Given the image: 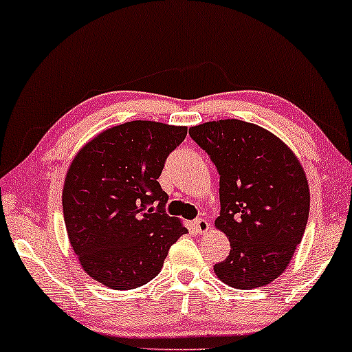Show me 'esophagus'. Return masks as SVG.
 I'll list each match as a JSON object with an SVG mask.
<instances>
[{"label": "esophagus", "mask_w": 352, "mask_h": 352, "mask_svg": "<svg viewBox=\"0 0 352 352\" xmlns=\"http://www.w3.org/2000/svg\"><path fill=\"white\" fill-rule=\"evenodd\" d=\"M195 229H197V232H199L200 235H204V234H206L208 232V230L211 229V226H210V223L206 219H204V218H199V219H195Z\"/></svg>", "instance_id": "34e87169"}]
</instances>
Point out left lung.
Returning <instances> with one entry per match:
<instances>
[{"instance_id": "1", "label": "left lung", "mask_w": 352, "mask_h": 352, "mask_svg": "<svg viewBox=\"0 0 352 352\" xmlns=\"http://www.w3.org/2000/svg\"><path fill=\"white\" fill-rule=\"evenodd\" d=\"M189 134L219 173L214 228L230 253L214 274L239 290L267 285L288 267L307 224L311 194L300 160L276 134L242 120L206 122Z\"/></svg>"}]
</instances>
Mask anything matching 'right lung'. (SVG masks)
<instances>
[{"label": "right lung", "mask_w": 352, "mask_h": 352, "mask_svg": "<svg viewBox=\"0 0 352 352\" xmlns=\"http://www.w3.org/2000/svg\"><path fill=\"white\" fill-rule=\"evenodd\" d=\"M187 126L134 120L107 128L76 152L62 189L72 248L91 278L133 290L162 271L168 250L187 232L165 213L158 177Z\"/></svg>", "instance_id": "obj_1"}]
</instances>
